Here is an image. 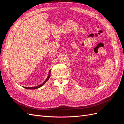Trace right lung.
<instances>
[{
  "instance_id": "obj_1",
  "label": "right lung",
  "mask_w": 124,
  "mask_h": 124,
  "mask_svg": "<svg viewBox=\"0 0 124 124\" xmlns=\"http://www.w3.org/2000/svg\"><path fill=\"white\" fill-rule=\"evenodd\" d=\"M50 76H51V70L49 71V72H48V77H47V78H46V80H45L43 83L39 85H38V86H35V87H24L26 89H37V88H39L41 87H42V86L46 83V82L48 80V79L50 78Z\"/></svg>"
}]
</instances>
